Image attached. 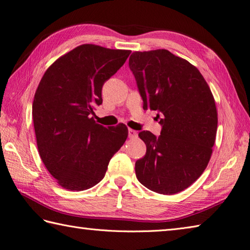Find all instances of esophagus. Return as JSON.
<instances>
[{
    "instance_id": "esophagus-1",
    "label": "esophagus",
    "mask_w": 250,
    "mask_h": 250,
    "mask_svg": "<svg viewBox=\"0 0 250 250\" xmlns=\"http://www.w3.org/2000/svg\"><path fill=\"white\" fill-rule=\"evenodd\" d=\"M128 137H129L130 139L137 138L138 137V132L135 131V130H133V129H131V128H129V129H128Z\"/></svg>"
}]
</instances>
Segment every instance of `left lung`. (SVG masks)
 <instances>
[{
	"label": "left lung",
	"mask_w": 250,
	"mask_h": 250,
	"mask_svg": "<svg viewBox=\"0 0 250 250\" xmlns=\"http://www.w3.org/2000/svg\"><path fill=\"white\" fill-rule=\"evenodd\" d=\"M129 67L143 108L160 112L163 126L158 138L150 131L139 133L147 150L135 163L137 178L155 193L177 194L200 177L213 153L218 124L214 96L197 67L168 50L135 51Z\"/></svg>",
	"instance_id": "left-lung-1"
}]
</instances>
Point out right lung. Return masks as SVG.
I'll return each instance as SVG.
<instances>
[{
  "instance_id": "1",
  "label": "right lung",
  "mask_w": 250,
  "mask_h": 250,
  "mask_svg": "<svg viewBox=\"0 0 250 250\" xmlns=\"http://www.w3.org/2000/svg\"><path fill=\"white\" fill-rule=\"evenodd\" d=\"M130 52L81 44L55 60L36 88L32 118L37 148L47 170L66 190L84 191L100 183L128 137L124 124L103 127L92 115L102 103L104 82Z\"/></svg>"
}]
</instances>
